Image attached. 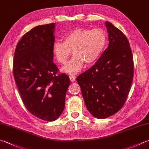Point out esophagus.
<instances>
[{"mask_svg":"<svg viewBox=\"0 0 149 149\" xmlns=\"http://www.w3.org/2000/svg\"><path fill=\"white\" fill-rule=\"evenodd\" d=\"M69 78H70V80H71V82H74V81L76 80V77H74V76H70Z\"/></svg>","mask_w":149,"mask_h":149,"instance_id":"esophagus-1","label":"esophagus"}]
</instances>
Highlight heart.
Here are the masks:
<instances>
[{
  "mask_svg": "<svg viewBox=\"0 0 149 149\" xmlns=\"http://www.w3.org/2000/svg\"><path fill=\"white\" fill-rule=\"evenodd\" d=\"M63 41H56L52 45V52L58 63L64 64L71 53L74 55L62 71L70 74L80 71L84 62L93 63L100 57L107 43V36L100 29L92 30L78 28L67 32Z\"/></svg>",
  "mask_w": 149,
  "mask_h": 149,
  "instance_id": "b5f03b06",
  "label": "heart"
}]
</instances>
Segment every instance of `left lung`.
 <instances>
[{"label":"left lung","instance_id":"left-lung-1","mask_svg":"<svg viewBox=\"0 0 149 149\" xmlns=\"http://www.w3.org/2000/svg\"><path fill=\"white\" fill-rule=\"evenodd\" d=\"M109 45L90 69L77 78L86 108L105 119L119 111L127 100L134 77V61L128 39L111 22H105Z\"/></svg>","mask_w":149,"mask_h":149}]
</instances>
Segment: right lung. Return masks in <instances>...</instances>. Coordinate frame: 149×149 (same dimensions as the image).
<instances>
[{"label": "right lung", "instance_id": "add662e5", "mask_svg": "<svg viewBox=\"0 0 149 149\" xmlns=\"http://www.w3.org/2000/svg\"><path fill=\"white\" fill-rule=\"evenodd\" d=\"M55 23L37 26L26 32L17 45L13 76L28 111L38 118L53 121L65 108L68 75L58 74L53 62Z\"/></svg>", "mask_w": 149, "mask_h": 149}]
</instances>
